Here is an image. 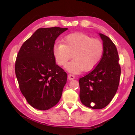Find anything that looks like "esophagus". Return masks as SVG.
Masks as SVG:
<instances>
[{"label":"esophagus","mask_w":135,"mask_h":135,"mask_svg":"<svg viewBox=\"0 0 135 135\" xmlns=\"http://www.w3.org/2000/svg\"><path fill=\"white\" fill-rule=\"evenodd\" d=\"M68 80H71L74 79H75L74 75L69 74L68 75Z\"/></svg>","instance_id":"34e87169"}]
</instances>
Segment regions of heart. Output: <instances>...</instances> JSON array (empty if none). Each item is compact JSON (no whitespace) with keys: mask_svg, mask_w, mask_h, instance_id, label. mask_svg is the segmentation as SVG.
<instances>
[{"mask_svg":"<svg viewBox=\"0 0 135 135\" xmlns=\"http://www.w3.org/2000/svg\"><path fill=\"white\" fill-rule=\"evenodd\" d=\"M104 51L102 42L83 33L70 34L63 38L62 43H56L53 47L55 59L62 67L67 64L73 55L74 59L67 69L73 73L93 70L101 60Z\"/></svg>","mask_w":135,"mask_h":135,"instance_id":"heart-1","label":"heart"}]
</instances>
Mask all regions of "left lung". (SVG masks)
<instances>
[{"mask_svg": "<svg viewBox=\"0 0 135 135\" xmlns=\"http://www.w3.org/2000/svg\"><path fill=\"white\" fill-rule=\"evenodd\" d=\"M104 51L99 63L79 79L80 98L84 105L102 109L108 105L117 92L121 74L117 47L108 37L99 33Z\"/></svg>", "mask_w": 135, "mask_h": 135, "instance_id": "8db88e82", "label": "left lung"}]
</instances>
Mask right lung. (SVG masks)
<instances>
[{
	"label": "right lung",
	"instance_id": "obj_1",
	"mask_svg": "<svg viewBox=\"0 0 135 135\" xmlns=\"http://www.w3.org/2000/svg\"><path fill=\"white\" fill-rule=\"evenodd\" d=\"M67 28L37 30L21 46L15 61L20 90L33 108L47 110L60 100L67 74L56 64L53 47L56 38Z\"/></svg>",
	"mask_w": 135,
	"mask_h": 135
}]
</instances>
